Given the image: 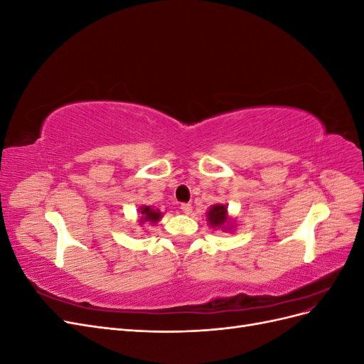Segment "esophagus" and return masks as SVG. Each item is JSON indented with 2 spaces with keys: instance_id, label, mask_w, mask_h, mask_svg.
Returning a JSON list of instances; mask_svg holds the SVG:
<instances>
[{
  "instance_id": "esophagus-1",
  "label": "esophagus",
  "mask_w": 364,
  "mask_h": 364,
  "mask_svg": "<svg viewBox=\"0 0 364 364\" xmlns=\"http://www.w3.org/2000/svg\"><path fill=\"white\" fill-rule=\"evenodd\" d=\"M181 209H182V213L186 214V215H190L193 213V206L190 203H182Z\"/></svg>"
}]
</instances>
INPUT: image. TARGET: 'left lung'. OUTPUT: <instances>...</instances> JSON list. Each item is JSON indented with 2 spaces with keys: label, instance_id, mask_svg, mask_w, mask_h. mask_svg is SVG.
I'll return each mask as SVG.
<instances>
[{
  "label": "left lung",
  "instance_id": "1",
  "mask_svg": "<svg viewBox=\"0 0 364 364\" xmlns=\"http://www.w3.org/2000/svg\"><path fill=\"white\" fill-rule=\"evenodd\" d=\"M206 222L213 229H222L225 232H234L235 229V220L229 217L228 206L223 203L209 206L206 211Z\"/></svg>",
  "mask_w": 364,
  "mask_h": 364
}]
</instances>
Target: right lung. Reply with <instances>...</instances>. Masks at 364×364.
<instances>
[{"mask_svg":"<svg viewBox=\"0 0 364 364\" xmlns=\"http://www.w3.org/2000/svg\"><path fill=\"white\" fill-rule=\"evenodd\" d=\"M161 218H162V214H161L159 209L155 208V206L142 205L138 209V220H136V222H138L139 226L146 225V223L153 226V225H156Z\"/></svg>","mask_w":364,"mask_h":364,"instance_id":"1","label":"right lung"}]
</instances>
